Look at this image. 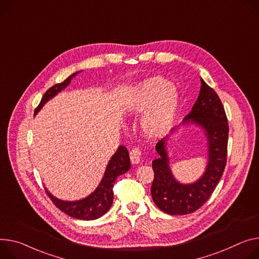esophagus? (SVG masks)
Returning <instances> with one entry per match:
<instances>
[{"label":"esophagus","mask_w":259,"mask_h":259,"mask_svg":"<svg viewBox=\"0 0 259 259\" xmlns=\"http://www.w3.org/2000/svg\"><path fill=\"white\" fill-rule=\"evenodd\" d=\"M130 159L133 164L140 163V159H142V151H140L138 148H134L133 150H131Z\"/></svg>","instance_id":"obj_1"}]
</instances>
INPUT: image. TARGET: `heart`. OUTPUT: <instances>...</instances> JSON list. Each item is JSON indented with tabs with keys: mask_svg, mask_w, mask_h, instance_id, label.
Here are the masks:
<instances>
[{
	"mask_svg": "<svg viewBox=\"0 0 259 259\" xmlns=\"http://www.w3.org/2000/svg\"><path fill=\"white\" fill-rule=\"evenodd\" d=\"M178 90L163 77L154 76L139 82L133 90L127 109L131 114H143L140 127L152 138L162 137L171 129L178 114Z\"/></svg>",
	"mask_w": 259,
	"mask_h": 259,
	"instance_id": "1",
	"label": "heart"
}]
</instances>
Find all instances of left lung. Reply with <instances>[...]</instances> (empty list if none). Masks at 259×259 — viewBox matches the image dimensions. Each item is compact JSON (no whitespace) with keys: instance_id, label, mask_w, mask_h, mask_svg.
I'll use <instances>...</instances> for the list:
<instances>
[{"instance_id":"left-lung-1","label":"left lung","mask_w":259,"mask_h":259,"mask_svg":"<svg viewBox=\"0 0 259 259\" xmlns=\"http://www.w3.org/2000/svg\"><path fill=\"white\" fill-rule=\"evenodd\" d=\"M200 81L198 98L184 124H196L207 138V165L201 178L192 184L177 181L169 167L167 137L156 145L159 158L152 163L155 178L151 193L155 204L169 215L191 214L202 206L214 192L226 165L229 131L226 113L217 93L202 78Z\"/></svg>"}]
</instances>
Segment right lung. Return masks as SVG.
I'll use <instances>...</instances> for the list:
<instances>
[{
    "label": "right lung",
    "mask_w": 259,
    "mask_h": 259,
    "mask_svg": "<svg viewBox=\"0 0 259 259\" xmlns=\"http://www.w3.org/2000/svg\"><path fill=\"white\" fill-rule=\"evenodd\" d=\"M78 72L73 73L72 75L66 78L63 82L57 83L46 91L40 101V104L35 109V114L42 108V106L46 102L54 98L58 93H60L71 82V79ZM130 167L131 164L128 150L124 146H120L119 149L113 154V156L110 158L99 186L96 188L95 191L85 198L75 201H65L52 195V193H50V191L46 188L45 191L54 202V204L68 216L80 220H95L103 216L110 208L113 201L112 188L115 180L119 176L124 175L126 171H128Z\"/></svg>",
    "instance_id": "add662e5"
}]
</instances>
